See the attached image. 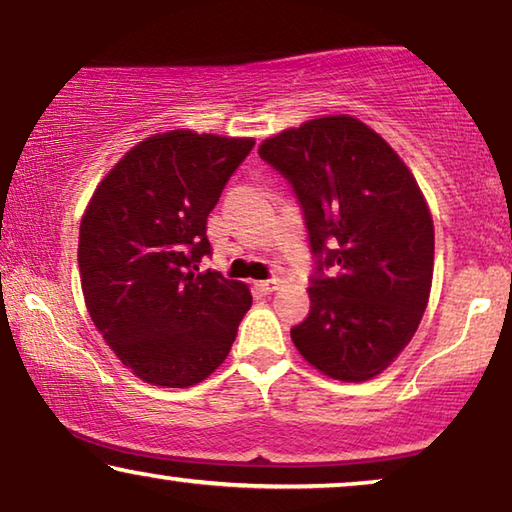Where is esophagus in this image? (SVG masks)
Wrapping results in <instances>:
<instances>
[{
	"label": "esophagus",
	"mask_w": 512,
	"mask_h": 512,
	"mask_svg": "<svg viewBox=\"0 0 512 512\" xmlns=\"http://www.w3.org/2000/svg\"><path fill=\"white\" fill-rule=\"evenodd\" d=\"M254 286H256V289L261 291V293H272V291H277L279 279H275V277H272V279H263V282H256Z\"/></svg>",
	"instance_id": "34e87169"
}]
</instances>
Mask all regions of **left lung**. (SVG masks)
Returning a JSON list of instances; mask_svg holds the SVG:
<instances>
[{
  "mask_svg": "<svg viewBox=\"0 0 512 512\" xmlns=\"http://www.w3.org/2000/svg\"><path fill=\"white\" fill-rule=\"evenodd\" d=\"M258 156L289 181L314 256L312 307L291 328L293 345L333 380H370L412 340L429 303L424 195L396 151L352 116L279 132Z\"/></svg>",
  "mask_w": 512,
  "mask_h": 512,
  "instance_id": "left-lung-1",
  "label": "left lung"
}]
</instances>
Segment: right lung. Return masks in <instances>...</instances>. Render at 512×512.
Listing matches in <instances>:
<instances>
[{
	"instance_id": "1",
	"label": "right lung",
	"mask_w": 512,
	"mask_h": 512,
	"mask_svg": "<svg viewBox=\"0 0 512 512\" xmlns=\"http://www.w3.org/2000/svg\"><path fill=\"white\" fill-rule=\"evenodd\" d=\"M254 139L172 130L139 142L83 214L79 272L88 312L144 382L191 387L233 347L251 307L242 282L200 270L207 216Z\"/></svg>"
}]
</instances>
